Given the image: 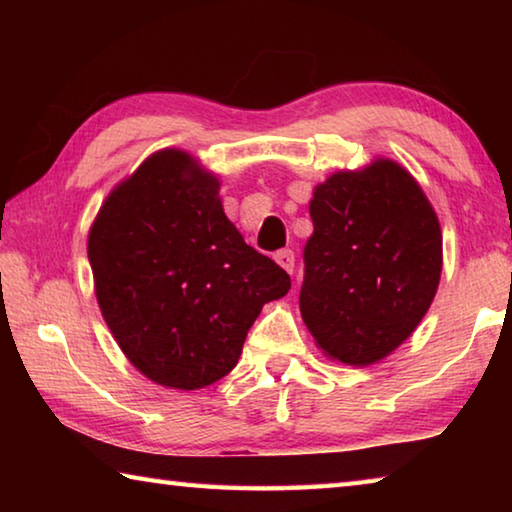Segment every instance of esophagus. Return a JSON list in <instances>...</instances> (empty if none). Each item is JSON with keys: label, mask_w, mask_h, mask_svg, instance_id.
Listing matches in <instances>:
<instances>
[{"label": "esophagus", "mask_w": 512, "mask_h": 512, "mask_svg": "<svg viewBox=\"0 0 512 512\" xmlns=\"http://www.w3.org/2000/svg\"><path fill=\"white\" fill-rule=\"evenodd\" d=\"M273 257H275V262L284 268V271L293 273V266H296V255H293V250H289V248L277 250Z\"/></svg>", "instance_id": "34e87169"}]
</instances>
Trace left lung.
<instances>
[{
    "label": "left lung",
    "instance_id": "8db88e82",
    "mask_svg": "<svg viewBox=\"0 0 512 512\" xmlns=\"http://www.w3.org/2000/svg\"><path fill=\"white\" fill-rule=\"evenodd\" d=\"M309 214L302 320L325 357L370 366L409 339L436 296L438 216L411 173L386 158L332 173Z\"/></svg>",
    "mask_w": 512,
    "mask_h": 512
}]
</instances>
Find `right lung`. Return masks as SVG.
<instances>
[{"label":"right lung","mask_w":512,"mask_h":512,"mask_svg":"<svg viewBox=\"0 0 512 512\" xmlns=\"http://www.w3.org/2000/svg\"><path fill=\"white\" fill-rule=\"evenodd\" d=\"M219 187L189 153L158 151L112 189L88 237L99 309L121 352L178 391L228 375L259 311L291 289L225 216Z\"/></svg>","instance_id":"obj_1"}]
</instances>
